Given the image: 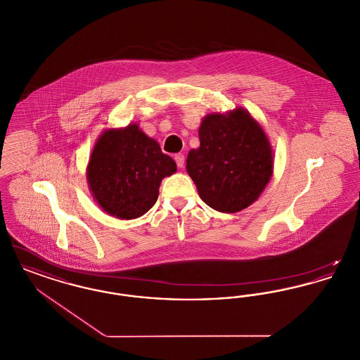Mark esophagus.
<instances>
[{
  "label": "esophagus",
  "instance_id": "34e87169",
  "mask_svg": "<svg viewBox=\"0 0 360 360\" xmlns=\"http://www.w3.org/2000/svg\"><path fill=\"white\" fill-rule=\"evenodd\" d=\"M174 159H175V162H176V166H178L179 169H184V166H185V155L176 154Z\"/></svg>",
  "mask_w": 360,
  "mask_h": 360
}]
</instances>
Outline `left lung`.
<instances>
[{
	"label": "left lung",
	"instance_id": "obj_1",
	"mask_svg": "<svg viewBox=\"0 0 360 360\" xmlns=\"http://www.w3.org/2000/svg\"><path fill=\"white\" fill-rule=\"evenodd\" d=\"M186 170L206 205L235 213L255 202L273 175V150L263 128L243 108L210 113L198 129Z\"/></svg>",
	"mask_w": 360,
	"mask_h": 360
}]
</instances>
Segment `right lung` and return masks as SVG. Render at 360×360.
Wrapping results in <instances>:
<instances>
[{
  "instance_id": "1",
  "label": "right lung",
  "mask_w": 360,
  "mask_h": 360,
  "mask_svg": "<svg viewBox=\"0 0 360 360\" xmlns=\"http://www.w3.org/2000/svg\"><path fill=\"white\" fill-rule=\"evenodd\" d=\"M176 165L137 124L106 129L98 137L86 169L96 202L110 216L132 220L155 205L165 176Z\"/></svg>"
}]
</instances>
